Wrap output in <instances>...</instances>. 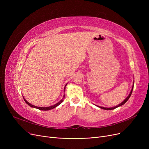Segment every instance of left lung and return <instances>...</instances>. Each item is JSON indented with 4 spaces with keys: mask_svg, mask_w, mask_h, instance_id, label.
I'll list each match as a JSON object with an SVG mask.
<instances>
[{
    "mask_svg": "<svg viewBox=\"0 0 149 149\" xmlns=\"http://www.w3.org/2000/svg\"><path fill=\"white\" fill-rule=\"evenodd\" d=\"M133 88H134V85H133V86H132V90H131V91H130V93H129V95H128V97L125 99L123 102L121 103V104H118V106H115V107H101V106H97L98 107H99L100 108H101V109H104V110H113V109H116V107H119V106H122V105H123L124 104H125L126 103L127 101V100L129 99V98L130 97V96H131V94H132V91H133Z\"/></svg>",
    "mask_w": 149,
    "mask_h": 149,
    "instance_id": "left-lung-1",
    "label": "left lung"
}]
</instances>
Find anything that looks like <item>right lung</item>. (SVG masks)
<instances>
[{
  "label": "right lung",
  "instance_id": "add662e5",
  "mask_svg": "<svg viewBox=\"0 0 149 149\" xmlns=\"http://www.w3.org/2000/svg\"><path fill=\"white\" fill-rule=\"evenodd\" d=\"M65 97V95L64 94V95H63V98L59 102H58L57 103H56V104H54V105H53V106H49V107H37V106H34V105H33V104H30L29 102H28V101L23 98V99H24V100H25V101L26 102V103L28 104V105H29V106H31V107H34V108H36V109H39V110H41V111H49V110H51V109H54V108H55V107H56L57 106H58L59 104H60L62 102H63V98Z\"/></svg>",
  "mask_w": 149,
  "mask_h": 149
}]
</instances>
